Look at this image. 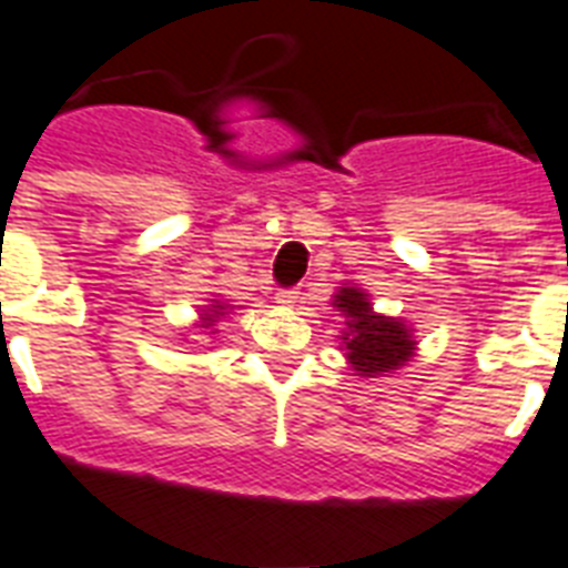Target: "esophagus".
<instances>
[{"instance_id":"1","label":"esophagus","mask_w":568,"mask_h":568,"mask_svg":"<svg viewBox=\"0 0 568 568\" xmlns=\"http://www.w3.org/2000/svg\"><path fill=\"white\" fill-rule=\"evenodd\" d=\"M298 298H302V296H298V290H281L278 296H275V302H278L281 307H293Z\"/></svg>"}]
</instances>
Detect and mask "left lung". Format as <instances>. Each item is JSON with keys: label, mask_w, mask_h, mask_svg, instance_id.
<instances>
[{"label": "left lung", "mask_w": 568, "mask_h": 568, "mask_svg": "<svg viewBox=\"0 0 568 568\" xmlns=\"http://www.w3.org/2000/svg\"><path fill=\"white\" fill-rule=\"evenodd\" d=\"M331 307L343 320L339 352L361 378H387L416 357L419 343L410 325L402 316L375 311L366 290L343 284L334 290Z\"/></svg>", "instance_id": "8db88e82"}]
</instances>
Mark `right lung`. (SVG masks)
<instances>
[{"label":"right lung","instance_id":"1","mask_svg":"<svg viewBox=\"0 0 568 568\" xmlns=\"http://www.w3.org/2000/svg\"><path fill=\"white\" fill-rule=\"evenodd\" d=\"M234 311V305H229V298H207V305H202L199 307V316H196V322H193V328L196 331H207V334H216V331H213V325H216V322L222 320V316H229V313Z\"/></svg>","mask_w":568,"mask_h":568}]
</instances>
